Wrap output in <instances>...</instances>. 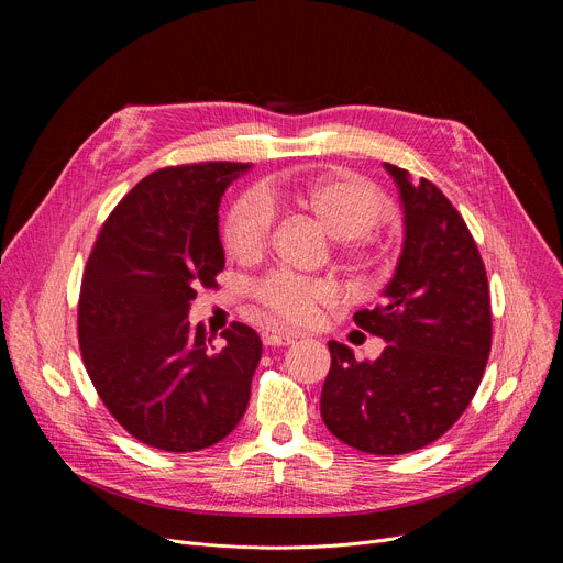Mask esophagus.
Segmentation results:
<instances>
[{
    "label": "esophagus",
    "instance_id": "1",
    "mask_svg": "<svg viewBox=\"0 0 563 563\" xmlns=\"http://www.w3.org/2000/svg\"><path fill=\"white\" fill-rule=\"evenodd\" d=\"M294 335H289V333H266L264 335V344L266 346H289V344H294Z\"/></svg>",
    "mask_w": 563,
    "mask_h": 563
}]
</instances>
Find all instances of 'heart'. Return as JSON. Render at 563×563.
Wrapping results in <instances>:
<instances>
[{
	"label": "heart",
	"mask_w": 563,
	"mask_h": 563,
	"mask_svg": "<svg viewBox=\"0 0 563 563\" xmlns=\"http://www.w3.org/2000/svg\"><path fill=\"white\" fill-rule=\"evenodd\" d=\"M294 207L310 214L333 240L346 244V257H358L353 242L367 236L386 217V200L365 177L331 173L308 183L272 180L262 194L236 200L223 223V242L230 255L242 262L262 257L269 246L274 207ZM253 297L264 312L287 327H308L319 310L335 301L338 289L329 280H310L274 272L253 285Z\"/></svg>",
	"instance_id": "obj_1"
}]
</instances>
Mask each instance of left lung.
<instances>
[{
  "label": "left lung",
  "instance_id": "1",
  "mask_svg": "<svg viewBox=\"0 0 563 563\" xmlns=\"http://www.w3.org/2000/svg\"><path fill=\"white\" fill-rule=\"evenodd\" d=\"M386 170L401 198L404 246L383 301L353 321L388 346L358 363L346 344L329 342L321 418L349 448L395 456L463 416L486 369L493 319L484 260L456 207L424 177Z\"/></svg>",
  "mask_w": 563,
  "mask_h": 563
}]
</instances>
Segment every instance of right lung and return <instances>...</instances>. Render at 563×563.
Listing matches in <instances>:
<instances>
[{
  "label": "right lung",
  "mask_w": 563,
  "mask_h": 563,
  "mask_svg": "<svg viewBox=\"0 0 563 563\" xmlns=\"http://www.w3.org/2000/svg\"><path fill=\"white\" fill-rule=\"evenodd\" d=\"M249 168L202 162L151 173L115 205L88 255L77 308L84 367L143 445L198 452L246 412L260 335L232 321L217 349L189 308L196 287L223 272L219 205Z\"/></svg>",
  "instance_id": "add662e5"
}]
</instances>
